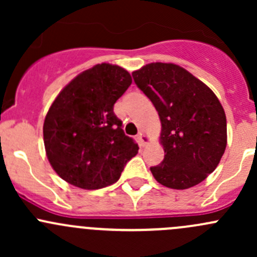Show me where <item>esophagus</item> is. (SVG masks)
<instances>
[{
  "mask_svg": "<svg viewBox=\"0 0 257 257\" xmlns=\"http://www.w3.org/2000/svg\"><path fill=\"white\" fill-rule=\"evenodd\" d=\"M138 139H139V142H141L142 145H145V144L149 143V138H148V136L144 133V132H141V133L138 134Z\"/></svg>",
  "mask_w": 257,
  "mask_h": 257,
  "instance_id": "34e87169",
  "label": "esophagus"
}]
</instances>
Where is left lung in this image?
Instances as JSON below:
<instances>
[{"label": "left lung", "mask_w": 257, "mask_h": 257, "mask_svg": "<svg viewBox=\"0 0 257 257\" xmlns=\"http://www.w3.org/2000/svg\"><path fill=\"white\" fill-rule=\"evenodd\" d=\"M162 121L164 160L150 168L167 188H191L205 180L226 148V115L216 95L186 69L150 63L132 73Z\"/></svg>", "instance_id": "left-lung-1"}]
</instances>
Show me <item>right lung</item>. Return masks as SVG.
Here are the masks:
<instances>
[{"mask_svg": "<svg viewBox=\"0 0 257 257\" xmlns=\"http://www.w3.org/2000/svg\"><path fill=\"white\" fill-rule=\"evenodd\" d=\"M132 84L124 68L97 64L72 79L52 103L43 141L54 172L80 189H102L120 178L138 144L125 136L114 103Z\"/></svg>", "mask_w": 257, "mask_h": 257, "instance_id": "add662e5", "label": "right lung"}]
</instances>
